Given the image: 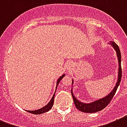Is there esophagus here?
<instances>
[{
    "instance_id": "34e87169",
    "label": "esophagus",
    "mask_w": 127,
    "mask_h": 127,
    "mask_svg": "<svg viewBox=\"0 0 127 127\" xmlns=\"http://www.w3.org/2000/svg\"><path fill=\"white\" fill-rule=\"evenodd\" d=\"M73 66V64L72 62H69L67 65V68H71Z\"/></svg>"
}]
</instances>
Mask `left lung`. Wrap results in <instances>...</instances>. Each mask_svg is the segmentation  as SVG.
<instances>
[{
	"label": "left lung",
	"mask_w": 127,
	"mask_h": 127,
	"mask_svg": "<svg viewBox=\"0 0 127 127\" xmlns=\"http://www.w3.org/2000/svg\"><path fill=\"white\" fill-rule=\"evenodd\" d=\"M109 44H111V46L113 47V48L115 50L116 53H117V56L118 62H119V71H118L117 81L115 86L114 87L113 89L112 90L111 92L109 95H107V96L103 97V98H102V99H98L97 101H92L91 103H83V102L79 101L73 95V93H72V90L71 91V95H72L73 97L75 105L77 109L81 111V112L87 113H93L100 111L101 110L105 109L109 105V103L111 101V99H113V97H114V95H115L116 91H117V89L118 87H119V85L120 83H121V79L122 77L121 55V52H120L119 46L115 42H111ZM73 83V81L72 80V84Z\"/></svg>",
	"instance_id": "obj_1"
}]
</instances>
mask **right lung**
Returning a JSON list of instances; mask_svg holds the SVG:
<instances>
[{
  "label": "right lung",
  "instance_id": "obj_1",
  "mask_svg": "<svg viewBox=\"0 0 127 127\" xmlns=\"http://www.w3.org/2000/svg\"><path fill=\"white\" fill-rule=\"evenodd\" d=\"M65 76V74L62 75L61 77H60L58 79V81H57V83H56V89L57 87H58V85L59 83H60V81L62 79V78ZM56 93V92H55ZM55 93L53 95V97H52V99L50 100V101L48 103L46 106H44V107L41 108V109H39L38 110H35V111H27L26 110V111H28V113H30L34 114V115H40V114H42L44 113H46V112H48V111H50L53 107V105H54V97H55Z\"/></svg>",
  "mask_w": 127,
  "mask_h": 127
}]
</instances>
